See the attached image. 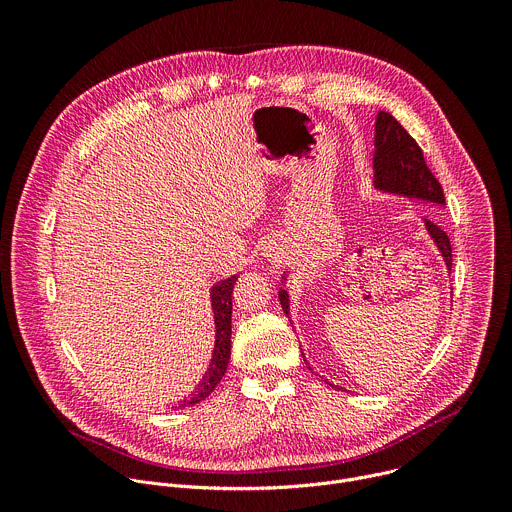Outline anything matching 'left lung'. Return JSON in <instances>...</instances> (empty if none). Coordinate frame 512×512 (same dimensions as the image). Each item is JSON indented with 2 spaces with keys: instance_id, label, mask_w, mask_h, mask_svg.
I'll return each instance as SVG.
<instances>
[{
  "instance_id": "1",
  "label": "left lung",
  "mask_w": 512,
  "mask_h": 512,
  "mask_svg": "<svg viewBox=\"0 0 512 512\" xmlns=\"http://www.w3.org/2000/svg\"><path fill=\"white\" fill-rule=\"evenodd\" d=\"M373 186L385 194L421 200V202H429L435 206H446L442 184L435 180V176L427 168V164L423 160V152L417 145V141L403 129V125L391 113H385V111H379L377 121H375ZM423 225H425L429 239L435 243L437 251L442 253L444 263L450 273L452 271V245H450L448 235L440 227L427 221V218H423ZM285 281H287V277L283 273L281 283H285ZM279 302H281L285 316L289 318L287 289H279ZM302 356H304V352H302ZM306 364L310 367L308 360H306ZM310 371H314V369L310 367ZM326 383L338 391L344 389V387L330 383L328 379H326Z\"/></svg>"
}]
</instances>
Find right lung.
Instances as JSON below:
<instances>
[{"instance_id": "add662e5", "label": "right lung", "mask_w": 512, "mask_h": 512, "mask_svg": "<svg viewBox=\"0 0 512 512\" xmlns=\"http://www.w3.org/2000/svg\"><path fill=\"white\" fill-rule=\"evenodd\" d=\"M239 275H231L227 279H221L218 283L212 285L210 289V306H212V316H214V348H212V358L204 377L200 379L198 387L184 399H180L172 409H184L192 407L200 401H204L216 385L221 383V379L227 373L229 360H231V314H233V287Z\"/></svg>"}]
</instances>
